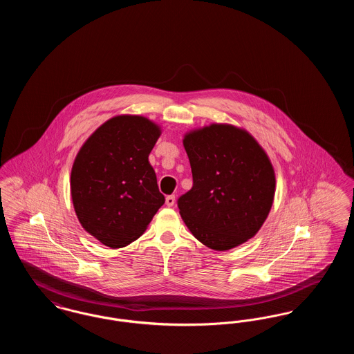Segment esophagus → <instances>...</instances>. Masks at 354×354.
Masks as SVG:
<instances>
[{"label":"esophagus","mask_w":354,"mask_h":354,"mask_svg":"<svg viewBox=\"0 0 354 354\" xmlns=\"http://www.w3.org/2000/svg\"><path fill=\"white\" fill-rule=\"evenodd\" d=\"M166 204H167L169 207H172V205L175 204V195H169V196L166 198Z\"/></svg>","instance_id":"esophagus-1"}]
</instances>
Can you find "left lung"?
<instances>
[{"mask_svg": "<svg viewBox=\"0 0 354 354\" xmlns=\"http://www.w3.org/2000/svg\"><path fill=\"white\" fill-rule=\"evenodd\" d=\"M192 188L178 199L185 225L204 245L227 251L256 235L270 214L274 172L251 135L211 124L183 140Z\"/></svg>", "mask_w": 354, "mask_h": 354, "instance_id": "obj_1", "label": "left lung"}]
</instances>
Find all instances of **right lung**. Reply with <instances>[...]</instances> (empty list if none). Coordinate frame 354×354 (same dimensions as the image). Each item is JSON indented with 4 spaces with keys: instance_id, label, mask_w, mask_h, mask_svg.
Wrapping results in <instances>:
<instances>
[{
    "instance_id": "1",
    "label": "right lung",
    "mask_w": 354,
    "mask_h": 354,
    "mask_svg": "<svg viewBox=\"0 0 354 354\" xmlns=\"http://www.w3.org/2000/svg\"><path fill=\"white\" fill-rule=\"evenodd\" d=\"M159 127L138 115L107 120L78 152L71 199L84 230L111 248L142 235L165 204L149 162Z\"/></svg>"
}]
</instances>
